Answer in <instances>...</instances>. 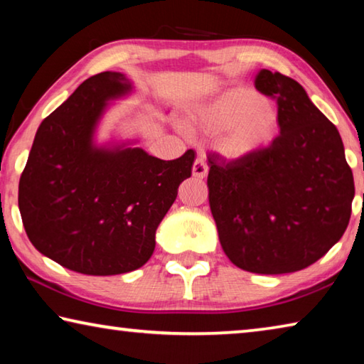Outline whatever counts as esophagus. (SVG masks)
Segmentation results:
<instances>
[{"label": "esophagus", "instance_id": "obj_1", "mask_svg": "<svg viewBox=\"0 0 364 364\" xmlns=\"http://www.w3.org/2000/svg\"><path fill=\"white\" fill-rule=\"evenodd\" d=\"M208 173V167L205 160L202 157H197L193 164V176L196 178H205Z\"/></svg>", "mask_w": 364, "mask_h": 364}]
</instances>
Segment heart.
Wrapping results in <instances>:
<instances>
[{"instance_id": "heart-1", "label": "heart", "mask_w": 364, "mask_h": 364, "mask_svg": "<svg viewBox=\"0 0 364 364\" xmlns=\"http://www.w3.org/2000/svg\"><path fill=\"white\" fill-rule=\"evenodd\" d=\"M202 130L221 133L217 149L228 159H245L267 147L278 130V112L247 88L226 91L196 117Z\"/></svg>"}]
</instances>
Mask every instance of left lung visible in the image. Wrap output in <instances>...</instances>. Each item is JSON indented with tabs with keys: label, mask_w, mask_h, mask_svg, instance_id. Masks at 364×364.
I'll return each instance as SVG.
<instances>
[{
	"label": "left lung",
	"mask_w": 364,
	"mask_h": 364,
	"mask_svg": "<svg viewBox=\"0 0 364 364\" xmlns=\"http://www.w3.org/2000/svg\"><path fill=\"white\" fill-rule=\"evenodd\" d=\"M255 88L278 104L279 136L245 159H208V202L228 258L282 274L319 260L342 237L355 183L336 125L295 80L263 69Z\"/></svg>",
	"instance_id": "obj_1"
}]
</instances>
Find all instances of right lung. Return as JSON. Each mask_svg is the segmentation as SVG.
I'll list each match as a JSON object with an SVG mask.
<instances>
[{
  "instance_id": "1",
  "label": "right lung",
  "mask_w": 364,
  "mask_h": 364,
  "mask_svg": "<svg viewBox=\"0 0 364 364\" xmlns=\"http://www.w3.org/2000/svg\"><path fill=\"white\" fill-rule=\"evenodd\" d=\"M132 90L123 73L101 72L41 122L19 181L23 228L43 255L91 276L138 269L156 230L191 176L194 151L160 160L139 147H96L106 102Z\"/></svg>"
}]
</instances>
